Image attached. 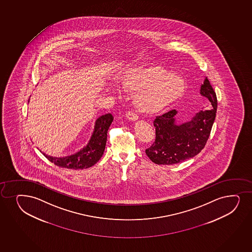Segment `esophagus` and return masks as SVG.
I'll return each mask as SVG.
<instances>
[{
    "instance_id": "obj_1",
    "label": "esophagus",
    "mask_w": 252,
    "mask_h": 252,
    "mask_svg": "<svg viewBox=\"0 0 252 252\" xmlns=\"http://www.w3.org/2000/svg\"><path fill=\"white\" fill-rule=\"evenodd\" d=\"M126 118L129 121H136L137 119H139L136 113H133V111H127L126 113Z\"/></svg>"
}]
</instances>
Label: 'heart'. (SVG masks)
Masks as SVG:
<instances>
[{
  "mask_svg": "<svg viewBox=\"0 0 252 252\" xmlns=\"http://www.w3.org/2000/svg\"><path fill=\"white\" fill-rule=\"evenodd\" d=\"M120 83L125 90L136 92L135 106L149 114L165 109L185 92V82L180 75L155 64L132 67L122 76Z\"/></svg>",
  "mask_w": 252,
  "mask_h": 252,
  "instance_id": "heart-1",
  "label": "heart"
}]
</instances>
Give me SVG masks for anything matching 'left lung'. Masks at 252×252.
<instances>
[{
    "label": "left lung",
    "mask_w": 252,
    "mask_h": 252,
    "mask_svg": "<svg viewBox=\"0 0 252 252\" xmlns=\"http://www.w3.org/2000/svg\"><path fill=\"white\" fill-rule=\"evenodd\" d=\"M201 95L210 101L209 109L196 113L191 121L176 124L177 111H169L154 120L156 139L145 150L150 159L157 165H173L200 153L208 141L217 113V96L206 77L201 86Z\"/></svg>",
    "instance_id": "1"
}]
</instances>
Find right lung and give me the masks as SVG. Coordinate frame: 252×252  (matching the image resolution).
<instances>
[{"instance_id": "right-lung-1", "label": "right lung", "mask_w": 252, "mask_h": 252, "mask_svg": "<svg viewBox=\"0 0 252 252\" xmlns=\"http://www.w3.org/2000/svg\"><path fill=\"white\" fill-rule=\"evenodd\" d=\"M113 120V117L111 113L99 117L95 121L90 141L86 147L75 155L63 158H56L43 153L44 157L59 167L83 170L93 166L103 155L107 142V130Z\"/></svg>"}]
</instances>
